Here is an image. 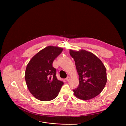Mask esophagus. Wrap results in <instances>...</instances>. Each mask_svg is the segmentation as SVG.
I'll list each match as a JSON object with an SVG mask.
<instances>
[{"label": "esophagus", "instance_id": "1", "mask_svg": "<svg viewBox=\"0 0 126 126\" xmlns=\"http://www.w3.org/2000/svg\"><path fill=\"white\" fill-rule=\"evenodd\" d=\"M66 80L67 81H69V80H70V77H67V78L66 79Z\"/></svg>", "mask_w": 126, "mask_h": 126}]
</instances>
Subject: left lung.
I'll list each match as a JSON object with an SVG mask.
<instances>
[{"mask_svg":"<svg viewBox=\"0 0 126 126\" xmlns=\"http://www.w3.org/2000/svg\"><path fill=\"white\" fill-rule=\"evenodd\" d=\"M79 75V84L73 90L75 96L80 99L88 100L99 94L107 80L104 64L92 52L85 50H70Z\"/></svg>","mask_w":126,"mask_h":126,"instance_id":"1","label":"left lung"}]
</instances>
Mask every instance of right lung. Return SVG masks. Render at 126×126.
I'll return each mask as SVG.
<instances>
[{"label": "right lung", "mask_w": 126, "mask_h": 126, "mask_svg": "<svg viewBox=\"0 0 126 126\" xmlns=\"http://www.w3.org/2000/svg\"><path fill=\"white\" fill-rule=\"evenodd\" d=\"M63 50L62 48L48 46L34 56L27 66L26 84L30 93L37 99L50 101L58 95L63 82L57 79L52 63Z\"/></svg>", "instance_id": "right-lung-1"}]
</instances>
